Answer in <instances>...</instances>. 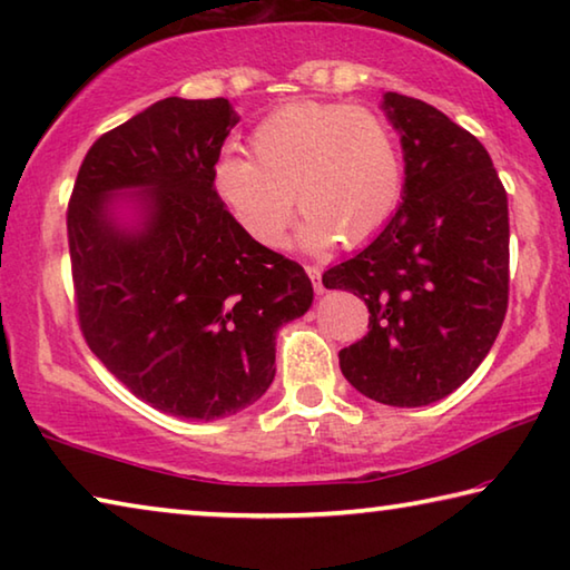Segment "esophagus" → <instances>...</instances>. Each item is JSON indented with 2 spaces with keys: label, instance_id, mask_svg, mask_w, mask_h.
Segmentation results:
<instances>
[{
  "label": "esophagus",
  "instance_id": "esophagus-1",
  "mask_svg": "<svg viewBox=\"0 0 570 570\" xmlns=\"http://www.w3.org/2000/svg\"><path fill=\"white\" fill-rule=\"evenodd\" d=\"M306 274H308V278H312V282H314V292H316V294H324L326 286L322 284V268H320V266H306Z\"/></svg>",
  "mask_w": 570,
  "mask_h": 570
}]
</instances>
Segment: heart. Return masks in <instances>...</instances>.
<instances>
[{"label":"heart","instance_id":"heart-1","mask_svg":"<svg viewBox=\"0 0 570 570\" xmlns=\"http://www.w3.org/2000/svg\"><path fill=\"white\" fill-rule=\"evenodd\" d=\"M250 158L216 163L218 198L262 246H282L296 206L302 240L326 248L380 236L402 200V153L377 112L344 102H292L250 132Z\"/></svg>","mask_w":570,"mask_h":570}]
</instances>
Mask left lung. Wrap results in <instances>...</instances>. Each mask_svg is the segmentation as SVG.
<instances>
[{
  "instance_id": "obj_1",
  "label": "left lung",
  "mask_w": 570,
  "mask_h": 570,
  "mask_svg": "<svg viewBox=\"0 0 570 570\" xmlns=\"http://www.w3.org/2000/svg\"><path fill=\"white\" fill-rule=\"evenodd\" d=\"M404 150L402 206L360 254L324 272L364 298L370 332L340 352L354 390L392 407L455 392L508 312V196L475 135L432 105L384 95Z\"/></svg>"
}]
</instances>
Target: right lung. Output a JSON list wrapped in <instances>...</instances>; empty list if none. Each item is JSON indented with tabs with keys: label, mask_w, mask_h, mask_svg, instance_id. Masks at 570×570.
<instances>
[{
	"label": "right lung",
	"mask_w": 570,
	"mask_h": 570,
	"mask_svg": "<svg viewBox=\"0 0 570 570\" xmlns=\"http://www.w3.org/2000/svg\"><path fill=\"white\" fill-rule=\"evenodd\" d=\"M238 122L226 98H166L100 135L67 204L77 324L135 397L218 420L276 374V330L312 306L302 266L250 238L214 186ZM144 193V224H114L109 196Z\"/></svg>",
	"instance_id": "1"
}]
</instances>
